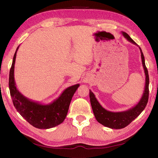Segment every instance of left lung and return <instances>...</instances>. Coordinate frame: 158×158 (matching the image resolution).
<instances>
[{
  "mask_svg": "<svg viewBox=\"0 0 158 158\" xmlns=\"http://www.w3.org/2000/svg\"><path fill=\"white\" fill-rule=\"evenodd\" d=\"M122 34L125 38H126L128 41L132 42L134 44L137 45V44L129 36V35L125 33V32H122ZM139 48L141 52L142 65L144 69V73H145L146 84L142 97H141L139 102L137 103V105L134 106L133 107L128 109V110L124 111H109L101 106L100 104L99 103V102L97 100V99H96L95 95L93 94V93L91 90H89L90 101V104H91L93 114H94V116L98 122L100 123V124L103 125L104 126L111 128V129H122V128L127 126L131 122L134 121L143 111L147 103H148L149 95L148 73V69H147L145 65V59H144L143 52L139 47Z\"/></svg>",
  "mask_w": 158,
  "mask_h": 158,
  "instance_id": "8db88e82",
  "label": "left lung"
}]
</instances>
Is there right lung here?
Masks as SVG:
<instances>
[{"label":"right lung","mask_w":158,"mask_h":158,"mask_svg":"<svg viewBox=\"0 0 158 158\" xmlns=\"http://www.w3.org/2000/svg\"><path fill=\"white\" fill-rule=\"evenodd\" d=\"M19 47L13 57L9 77V88L13 105L21 116L35 127L49 129L57 126L65 120L72 98L79 84L67 88L56 100L48 105H42L25 97L19 91L15 81V64Z\"/></svg>","instance_id":"add662e5"}]
</instances>
